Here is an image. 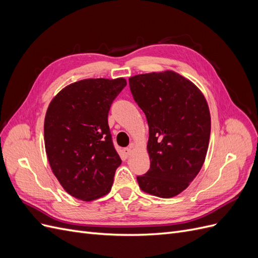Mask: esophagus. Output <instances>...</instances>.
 I'll list each match as a JSON object with an SVG mask.
<instances>
[{"label": "esophagus", "instance_id": "obj_1", "mask_svg": "<svg viewBox=\"0 0 258 258\" xmlns=\"http://www.w3.org/2000/svg\"><path fill=\"white\" fill-rule=\"evenodd\" d=\"M131 153H132V146L123 148V154L126 155V157H128V156H130V154H131Z\"/></svg>", "mask_w": 258, "mask_h": 258}]
</instances>
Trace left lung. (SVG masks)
Returning <instances> with one entry per match:
<instances>
[{
	"instance_id": "obj_1",
	"label": "left lung",
	"mask_w": 258,
	"mask_h": 258,
	"mask_svg": "<svg viewBox=\"0 0 258 258\" xmlns=\"http://www.w3.org/2000/svg\"><path fill=\"white\" fill-rule=\"evenodd\" d=\"M129 86L150 128L151 168L137 176L140 188L174 197L188 187L206 159L211 134L207 100L196 85L173 71L132 76Z\"/></svg>"
}]
</instances>
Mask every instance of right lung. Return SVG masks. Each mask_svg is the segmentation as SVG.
<instances>
[{
  "label": "right lung",
  "mask_w": 258,
  "mask_h": 258,
  "mask_svg": "<svg viewBox=\"0 0 258 258\" xmlns=\"http://www.w3.org/2000/svg\"><path fill=\"white\" fill-rule=\"evenodd\" d=\"M126 85L122 77L79 81L62 89L46 112L44 141L50 168L66 191L77 199L95 200L112 188L121 159L107 117Z\"/></svg>",
  "instance_id": "right-lung-1"
}]
</instances>
